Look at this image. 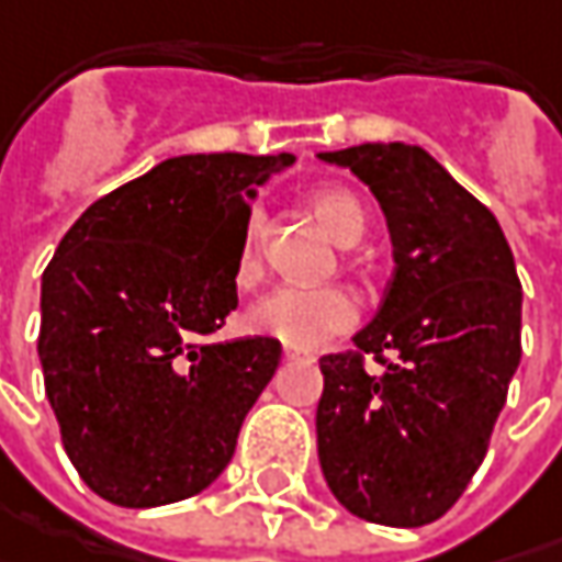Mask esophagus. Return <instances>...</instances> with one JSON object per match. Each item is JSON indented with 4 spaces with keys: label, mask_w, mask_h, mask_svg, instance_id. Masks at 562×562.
Returning a JSON list of instances; mask_svg holds the SVG:
<instances>
[{
    "label": "esophagus",
    "mask_w": 562,
    "mask_h": 562,
    "mask_svg": "<svg viewBox=\"0 0 562 562\" xmlns=\"http://www.w3.org/2000/svg\"><path fill=\"white\" fill-rule=\"evenodd\" d=\"M285 361H314V355L305 352V349H292V346H285Z\"/></svg>",
    "instance_id": "obj_1"
}]
</instances>
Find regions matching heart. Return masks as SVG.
<instances>
[{"mask_svg": "<svg viewBox=\"0 0 562 562\" xmlns=\"http://www.w3.org/2000/svg\"><path fill=\"white\" fill-rule=\"evenodd\" d=\"M311 207L339 245H355L364 235V210L352 191L321 188L311 194ZM260 241H263V216L255 210L245 223L238 245V260H235L238 285H251L260 277ZM245 324L257 336L280 339L282 346L321 349L329 339L349 333L358 324V299L339 285H327V289L280 285L248 307Z\"/></svg>", "mask_w": 562, "mask_h": 562, "instance_id": "heart-1", "label": "heart"}]
</instances>
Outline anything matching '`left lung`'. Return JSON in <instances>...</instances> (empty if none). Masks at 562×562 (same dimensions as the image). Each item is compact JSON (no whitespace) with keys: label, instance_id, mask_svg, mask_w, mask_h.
<instances>
[{"label":"left lung","instance_id":"obj_1","mask_svg":"<svg viewBox=\"0 0 562 562\" xmlns=\"http://www.w3.org/2000/svg\"><path fill=\"white\" fill-rule=\"evenodd\" d=\"M324 162L371 188L393 277L361 355H324L317 456L333 497L393 528L440 519L477 472L522 358V285L501 223L415 144H358ZM383 351H393L386 362Z\"/></svg>","mask_w":562,"mask_h":562}]
</instances>
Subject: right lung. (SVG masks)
<instances>
[{
  "mask_svg": "<svg viewBox=\"0 0 562 562\" xmlns=\"http://www.w3.org/2000/svg\"><path fill=\"white\" fill-rule=\"evenodd\" d=\"M292 154L162 159L81 213L40 285L46 400L103 501L128 509L201 494L229 465L280 342H210L235 311V260L257 184Z\"/></svg>",
  "mask_w": 562,
  "mask_h": 562,
  "instance_id": "right-lung-1",
  "label": "right lung"
}]
</instances>
